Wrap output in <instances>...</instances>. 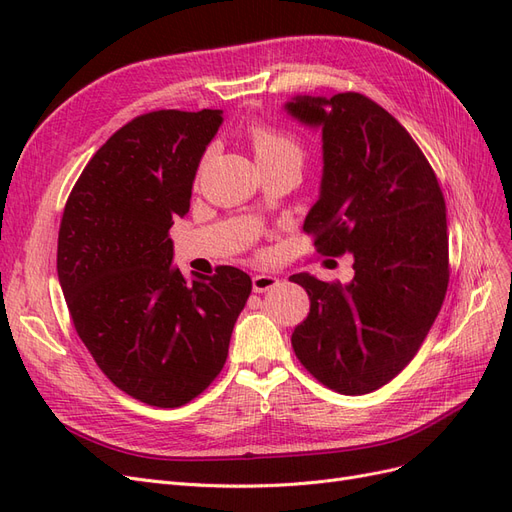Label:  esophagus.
<instances>
[{
	"instance_id": "34e87169",
	"label": "esophagus",
	"mask_w": 512,
	"mask_h": 512,
	"mask_svg": "<svg viewBox=\"0 0 512 512\" xmlns=\"http://www.w3.org/2000/svg\"><path fill=\"white\" fill-rule=\"evenodd\" d=\"M275 286H280V277L269 275V273H258L252 277L254 292H267V290H273Z\"/></svg>"
}]
</instances>
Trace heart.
Returning <instances> with one entry per match:
<instances>
[{
  "label": "heart",
  "mask_w": 512,
  "mask_h": 512,
  "mask_svg": "<svg viewBox=\"0 0 512 512\" xmlns=\"http://www.w3.org/2000/svg\"><path fill=\"white\" fill-rule=\"evenodd\" d=\"M247 136H250V143L254 147L258 164L275 162V160L301 162L299 143L282 130L267 126V123H252L250 130H247Z\"/></svg>",
  "instance_id": "b5f03b06"
}]
</instances>
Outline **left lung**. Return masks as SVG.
<instances>
[{"label": "left lung", "instance_id": "1", "mask_svg": "<svg viewBox=\"0 0 512 512\" xmlns=\"http://www.w3.org/2000/svg\"><path fill=\"white\" fill-rule=\"evenodd\" d=\"M284 111L322 134L320 192L303 230L318 252L354 260L348 284L290 275L312 303L292 348L329 389L365 395L412 361L442 307L444 196L406 128L369 98L294 96Z\"/></svg>", "mask_w": 512, "mask_h": 512}]
</instances>
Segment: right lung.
Masks as SVG:
<instances>
[{"instance_id": "right-lung-1", "label": "right lung", "mask_w": 512, "mask_h": 512, "mask_svg": "<svg viewBox=\"0 0 512 512\" xmlns=\"http://www.w3.org/2000/svg\"><path fill=\"white\" fill-rule=\"evenodd\" d=\"M222 111L132 119L89 160L68 198L57 277L74 329L123 393L177 408L220 374L250 275L218 267L188 282L168 230L190 211L192 185Z\"/></svg>"}]
</instances>
